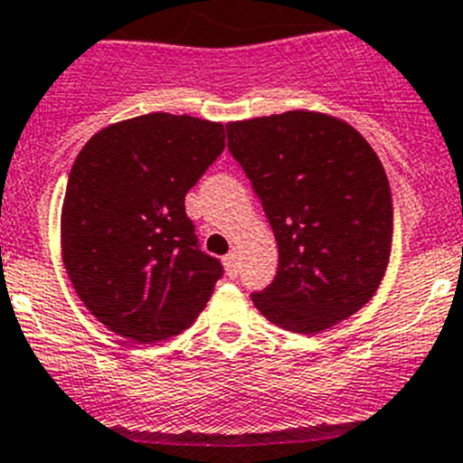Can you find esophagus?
I'll return each instance as SVG.
<instances>
[{"label":"esophagus","instance_id":"obj_1","mask_svg":"<svg viewBox=\"0 0 463 463\" xmlns=\"http://www.w3.org/2000/svg\"><path fill=\"white\" fill-rule=\"evenodd\" d=\"M222 263H224V270H227V275L234 279V277L239 275V254L236 252L227 254V257L222 259Z\"/></svg>","mask_w":463,"mask_h":463}]
</instances>
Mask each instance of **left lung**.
<instances>
[{"label":"left lung","mask_w":463,"mask_h":463,"mask_svg":"<svg viewBox=\"0 0 463 463\" xmlns=\"http://www.w3.org/2000/svg\"><path fill=\"white\" fill-rule=\"evenodd\" d=\"M227 147L279 252L254 307L277 327L318 334L368 305L393 239L389 179L368 140L327 113L286 111L229 122Z\"/></svg>","instance_id":"1"}]
</instances>
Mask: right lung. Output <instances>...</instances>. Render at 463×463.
I'll return each instance as SVG.
<instances>
[{
    "mask_svg": "<svg viewBox=\"0 0 463 463\" xmlns=\"http://www.w3.org/2000/svg\"><path fill=\"white\" fill-rule=\"evenodd\" d=\"M224 149V127L147 113L97 131L70 170L61 254L79 300L136 343L195 323L222 277L200 250L184 197Z\"/></svg>",
    "mask_w": 463,
    "mask_h": 463,
    "instance_id": "obj_1",
    "label": "right lung"
}]
</instances>
